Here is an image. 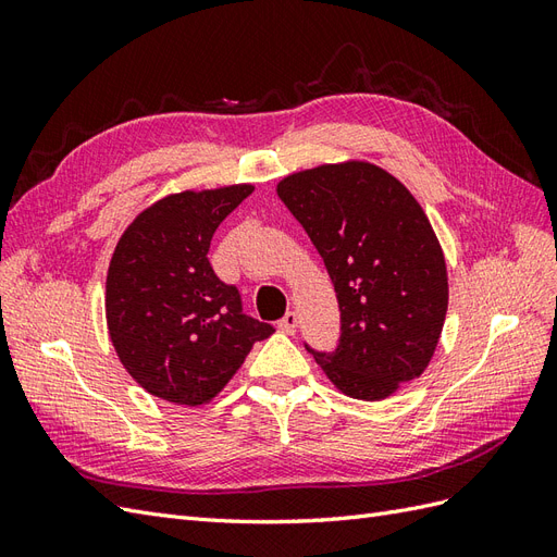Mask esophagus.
Here are the masks:
<instances>
[{"instance_id":"esophagus-1","label":"esophagus","mask_w":557,"mask_h":557,"mask_svg":"<svg viewBox=\"0 0 557 557\" xmlns=\"http://www.w3.org/2000/svg\"><path fill=\"white\" fill-rule=\"evenodd\" d=\"M278 330L285 334H295L297 332V313L288 311L278 320Z\"/></svg>"}]
</instances>
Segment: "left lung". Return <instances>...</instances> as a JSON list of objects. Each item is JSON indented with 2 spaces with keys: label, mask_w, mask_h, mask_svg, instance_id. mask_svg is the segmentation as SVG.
<instances>
[{
  "label": "left lung",
  "mask_w": 557,
  "mask_h": 557,
  "mask_svg": "<svg viewBox=\"0 0 557 557\" xmlns=\"http://www.w3.org/2000/svg\"><path fill=\"white\" fill-rule=\"evenodd\" d=\"M276 195L325 262L342 311L334 352H313L336 391L381 401L428 369L444 330L448 272L407 185L367 160L283 176Z\"/></svg>",
  "instance_id": "obj_1"
}]
</instances>
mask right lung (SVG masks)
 <instances>
[{
  "label": "right lung",
  "instance_id": "add662e5",
  "mask_svg": "<svg viewBox=\"0 0 557 557\" xmlns=\"http://www.w3.org/2000/svg\"><path fill=\"white\" fill-rule=\"evenodd\" d=\"M256 190L234 183L172 193L117 239L107 272V327L117 360L148 395L205 407L274 327L242 313L239 293L213 274V232Z\"/></svg>",
  "mask_w": 557,
  "mask_h": 557
}]
</instances>
